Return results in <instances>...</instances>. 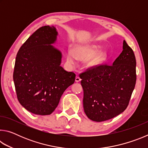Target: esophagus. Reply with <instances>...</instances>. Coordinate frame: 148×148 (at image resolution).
I'll return each instance as SVG.
<instances>
[{
	"label": "esophagus",
	"instance_id": "34e87169",
	"mask_svg": "<svg viewBox=\"0 0 148 148\" xmlns=\"http://www.w3.org/2000/svg\"><path fill=\"white\" fill-rule=\"evenodd\" d=\"M75 81H76V82H79L81 81V78H80L79 76H77L76 77V79H75Z\"/></svg>",
	"mask_w": 148,
	"mask_h": 148
}]
</instances>
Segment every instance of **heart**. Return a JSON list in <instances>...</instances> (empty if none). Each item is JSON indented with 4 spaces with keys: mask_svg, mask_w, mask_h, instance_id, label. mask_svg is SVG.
<instances>
[{
    "mask_svg": "<svg viewBox=\"0 0 148 148\" xmlns=\"http://www.w3.org/2000/svg\"><path fill=\"white\" fill-rule=\"evenodd\" d=\"M101 48L100 47L91 46H84L78 47L75 49V51L72 50H69L67 55V61L72 64H75L77 62L78 59L85 60L95 56V55L100 52ZM102 60V56H100L92 59L89 61V65H94L98 64Z\"/></svg>",
    "mask_w": 148,
    "mask_h": 148,
    "instance_id": "heart-1",
    "label": "heart"
}]
</instances>
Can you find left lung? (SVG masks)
<instances>
[{
    "label": "left lung",
    "mask_w": 148,
    "mask_h": 148,
    "mask_svg": "<svg viewBox=\"0 0 148 148\" xmlns=\"http://www.w3.org/2000/svg\"><path fill=\"white\" fill-rule=\"evenodd\" d=\"M123 50L113 64H101L79 74L84 89V109L93 121H106L128 106L136 81L133 50L123 41Z\"/></svg>",
    "instance_id": "8db88e82"
}]
</instances>
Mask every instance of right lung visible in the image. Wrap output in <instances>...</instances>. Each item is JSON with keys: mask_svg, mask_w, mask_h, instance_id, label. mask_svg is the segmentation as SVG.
Returning a JSON list of instances; mask_svg holds the SVG:
<instances>
[{"mask_svg": "<svg viewBox=\"0 0 148 148\" xmlns=\"http://www.w3.org/2000/svg\"><path fill=\"white\" fill-rule=\"evenodd\" d=\"M57 35L53 26H42L17 53L13 74L17 97L34 114H51L64 91L75 82L76 74L61 66V51L51 45Z\"/></svg>", "mask_w": 148, "mask_h": 148, "instance_id": "add662e5", "label": "right lung"}]
</instances>
